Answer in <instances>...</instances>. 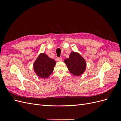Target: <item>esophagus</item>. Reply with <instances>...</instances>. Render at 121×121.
I'll return each instance as SVG.
<instances>
[{
    "mask_svg": "<svg viewBox=\"0 0 121 121\" xmlns=\"http://www.w3.org/2000/svg\"><path fill=\"white\" fill-rule=\"evenodd\" d=\"M56 60L57 61H62V58L61 57H57Z\"/></svg>",
    "mask_w": 121,
    "mask_h": 121,
    "instance_id": "1",
    "label": "esophagus"
}]
</instances>
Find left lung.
<instances>
[{"instance_id": "1", "label": "left lung", "mask_w": 121, "mask_h": 121, "mask_svg": "<svg viewBox=\"0 0 121 121\" xmlns=\"http://www.w3.org/2000/svg\"><path fill=\"white\" fill-rule=\"evenodd\" d=\"M64 62L69 71L73 75L79 76L86 71V60L79 52H72L69 57L65 59Z\"/></svg>"}]
</instances>
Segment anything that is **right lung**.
Returning a JSON list of instances; mask_svg holds the SVG:
<instances>
[{
	"mask_svg": "<svg viewBox=\"0 0 121 121\" xmlns=\"http://www.w3.org/2000/svg\"><path fill=\"white\" fill-rule=\"evenodd\" d=\"M56 62L45 53H40L33 64V69L36 75L45 79L52 74Z\"/></svg>",
	"mask_w": 121,
	"mask_h": 121,
	"instance_id": "add662e5",
	"label": "right lung"
}]
</instances>
